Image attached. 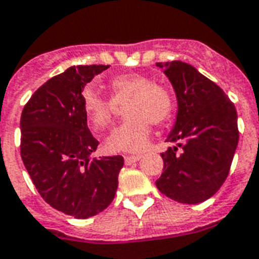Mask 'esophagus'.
<instances>
[{
  "instance_id": "1",
  "label": "esophagus",
  "mask_w": 259,
  "mask_h": 259,
  "mask_svg": "<svg viewBox=\"0 0 259 259\" xmlns=\"http://www.w3.org/2000/svg\"><path fill=\"white\" fill-rule=\"evenodd\" d=\"M141 159V155H125L124 157V161H125V164L131 165L134 162H138Z\"/></svg>"
}]
</instances>
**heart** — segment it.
<instances>
[{
  "instance_id": "obj_1",
  "label": "heart",
  "mask_w": 259,
  "mask_h": 259,
  "mask_svg": "<svg viewBox=\"0 0 259 259\" xmlns=\"http://www.w3.org/2000/svg\"><path fill=\"white\" fill-rule=\"evenodd\" d=\"M111 100H106L87 89L83 93L85 117L95 131L109 125L114 110V102L124 105L127 120L117 125L105 141L109 153H138L149 143L151 121H166L174 109L172 95L164 85L155 84L150 77L141 73H122L109 80Z\"/></svg>"
}]
</instances>
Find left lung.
Returning a JSON list of instances; mask_svg holds the SVG:
<instances>
[{
  "label": "left lung",
  "instance_id": "1",
  "mask_svg": "<svg viewBox=\"0 0 259 259\" xmlns=\"http://www.w3.org/2000/svg\"><path fill=\"white\" fill-rule=\"evenodd\" d=\"M174 85L178 116L166 142L175 147L161 154L164 172L155 186L180 203L209 199L229 174L239 142L235 105L214 81L183 61L157 63ZM178 147L182 153H176Z\"/></svg>",
  "mask_w": 259,
  "mask_h": 259
}]
</instances>
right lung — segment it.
I'll return each instance as SVG.
<instances>
[{
    "label": "right lung",
    "instance_id": "add662e5",
    "mask_svg": "<svg viewBox=\"0 0 259 259\" xmlns=\"http://www.w3.org/2000/svg\"><path fill=\"white\" fill-rule=\"evenodd\" d=\"M109 65H77L49 79L21 112L20 154L45 202L75 219L108 207L118 186L121 155L91 158L98 141L87 127L81 91Z\"/></svg>",
    "mask_w": 259,
    "mask_h": 259
}]
</instances>
